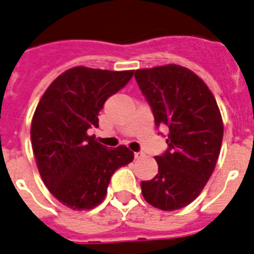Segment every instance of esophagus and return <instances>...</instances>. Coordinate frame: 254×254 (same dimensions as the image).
I'll use <instances>...</instances> for the list:
<instances>
[{
	"instance_id": "esophagus-1",
	"label": "esophagus",
	"mask_w": 254,
	"mask_h": 254,
	"mask_svg": "<svg viewBox=\"0 0 254 254\" xmlns=\"http://www.w3.org/2000/svg\"><path fill=\"white\" fill-rule=\"evenodd\" d=\"M143 156H145L143 152H134V158H135V159H141Z\"/></svg>"
}]
</instances>
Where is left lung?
Segmentation results:
<instances>
[{
    "mask_svg": "<svg viewBox=\"0 0 254 254\" xmlns=\"http://www.w3.org/2000/svg\"><path fill=\"white\" fill-rule=\"evenodd\" d=\"M134 77L156 127L170 129L168 150L155 156L158 175L142 181V194L156 209H183L198 197L215 168L223 139L219 107L205 82L180 65L138 69Z\"/></svg>",
    "mask_w": 254,
    "mask_h": 254,
    "instance_id": "obj_1",
    "label": "left lung"
}]
</instances>
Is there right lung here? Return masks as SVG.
Instances as JSON below:
<instances>
[{"mask_svg": "<svg viewBox=\"0 0 254 254\" xmlns=\"http://www.w3.org/2000/svg\"><path fill=\"white\" fill-rule=\"evenodd\" d=\"M133 74L134 70L71 67L49 84L35 109L31 143L39 174L69 209L90 210L102 203L115 171L134 159L127 146L108 148L87 133L99 127L107 99Z\"/></svg>", "mask_w": 254, "mask_h": 254, "instance_id": "1", "label": "right lung"}]
</instances>
